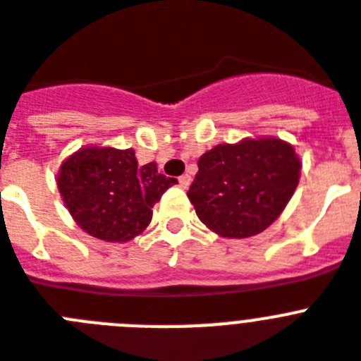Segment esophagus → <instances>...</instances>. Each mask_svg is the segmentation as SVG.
Masks as SVG:
<instances>
[{
	"label": "esophagus",
	"mask_w": 361,
	"mask_h": 361,
	"mask_svg": "<svg viewBox=\"0 0 361 361\" xmlns=\"http://www.w3.org/2000/svg\"><path fill=\"white\" fill-rule=\"evenodd\" d=\"M180 187L181 189H187V187L190 185V176L189 174H183V176H180Z\"/></svg>",
	"instance_id": "34e87169"
}]
</instances>
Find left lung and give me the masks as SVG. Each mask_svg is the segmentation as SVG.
<instances>
[{"label":"left lung","instance_id":"left-lung-1","mask_svg":"<svg viewBox=\"0 0 361 361\" xmlns=\"http://www.w3.org/2000/svg\"><path fill=\"white\" fill-rule=\"evenodd\" d=\"M301 159L279 137L216 145L198 159L190 204L205 226L224 238L259 235L283 213L298 189Z\"/></svg>","mask_w":361,"mask_h":361}]
</instances>
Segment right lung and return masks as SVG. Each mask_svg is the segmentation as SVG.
I'll return each mask as SVG.
<instances>
[{"mask_svg":"<svg viewBox=\"0 0 361 361\" xmlns=\"http://www.w3.org/2000/svg\"><path fill=\"white\" fill-rule=\"evenodd\" d=\"M176 178L156 163L139 166L132 148L87 145L66 157L56 185L69 214L87 235L104 242H128L152 220V207Z\"/></svg>","mask_w":361,"mask_h":361,"instance_id":"right-lung-1","label":"right lung"}]
</instances>
